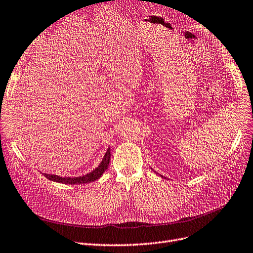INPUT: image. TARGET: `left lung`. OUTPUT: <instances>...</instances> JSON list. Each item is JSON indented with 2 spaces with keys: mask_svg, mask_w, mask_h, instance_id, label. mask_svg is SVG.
I'll use <instances>...</instances> for the list:
<instances>
[{
  "mask_svg": "<svg viewBox=\"0 0 253 253\" xmlns=\"http://www.w3.org/2000/svg\"><path fill=\"white\" fill-rule=\"evenodd\" d=\"M151 169H153V168H151ZM154 171H155V170H154ZM155 172H156V171H155ZM156 173H157V172H156ZM161 176H162V175H161ZM162 177H164V176H162ZM164 178H165V177H164Z\"/></svg>",
  "mask_w": 253,
  "mask_h": 253,
  "instance_id": "8db88e82",
  "label": "left lung"
}]
</instances>
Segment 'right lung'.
Segmentation results:
<instances>
[{"label": "right lung", "instance_id": "obj_1", "mask_svg": "<svg viewBox=\"0 0 253 253\" xmlns=\"http://www.w3.org/2000/svg\"><path fill=\"white\" fill-rule=\"evenodd\" d=\"M110 159H111V149L108 147L106 154L100 162L99 165L95 167L92 171H90L89 173H86L84 175L81 176H75V177H62L59 175L55 174H47V173H42L46 178L49 180L55 181V183H60V184H65V185H82V184H87V183H91V181H94L98 179L100 176L103 175V173L107 170L109 167L110 163Z\"/></svg>", "mask_w": 253, "mask_h": 253}]
</instances>
